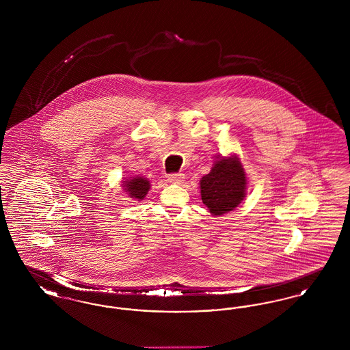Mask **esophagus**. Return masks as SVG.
<instances>
[{
    "instance_id": "esophagus-1",
    "label": "esophagus",
    "mask_w": 350,
    "mask_h": 350,
    "mask_svg": "<svg viewBox=\"0 0 350 350\" xmlns=\"http://www.w3.org/2000/svg\"><path fill=\"white\" fill-rule=\"evenodd\" d=\"M183 180H185V177H183V174H170V176H167V183H174V185H180V183H183Z\"/></svg>"
}]
</instances>
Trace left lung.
Listing matches in <instances>:
<instances>
[{
	"label": "left lung",
	"mask_w": 350,
	"mask_h": 350,
	"mask_svg": "<svg viewBox=\"0 0 350 350\" xmlns=\"http://www.w3.org/2000/svg\"><path fill=\"white\" fill-rule=\"evenodd\" d=\"M200 198L213 217L233 211L247 196V174L240 159L219 156L200 181Z\"/></svg>",
	"instance_id": "8db88e82"
}]
</instances>
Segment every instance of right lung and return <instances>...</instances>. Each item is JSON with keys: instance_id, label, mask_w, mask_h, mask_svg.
Here are the masks:
<instances>
[{"instance_id": "1", "label": "right lung", "mask_w": 350, "mask_h": 350, "mask_svg": "<svg viewBox=\"0 0 350 350\" xmlns=\"http://www.w3.org/2000/svg\"><path fill=\"white\" fill-rule=\"evenodd\" d=\"M122 189L130 198L140 202L146 198L150 191V180L142 176L124 178V181H122Z\"/></svg>"}]
</instances>
